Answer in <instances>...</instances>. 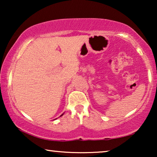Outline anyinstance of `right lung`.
Here are the masks:
<instances>
[{
  "label": "right lung",
  "mask_w": 157,
  "mask_h": 157,
  "mask_svg": "<svg viewBox=\"0 0 157 157\" xmlns=\"http://www.w3.org/2000/svg\"><path fill=\"white\" fill-rule=\"evenodd\" d=\"M61 116H63V114H62V115H61Z\"/></svg>",
  "instance_id": "obj_1"
}]
</instances>
